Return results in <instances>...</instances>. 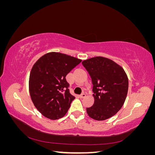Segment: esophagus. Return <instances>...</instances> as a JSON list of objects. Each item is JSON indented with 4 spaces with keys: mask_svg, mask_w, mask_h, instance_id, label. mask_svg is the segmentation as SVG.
Returning <instances> with one entry per match:
<instances>
[{
    "mask_svg": "<svg viewBox=\"0 0 155 155\" xmlns=\"http://www.w3.org/2000/svg\"><path fill=\"white\" fill-rule=\"evenodd\" d=\"M86 97V94H85V93L81 94V96H80V97H81V98H84V97Z\"/></svg>",
    "mask_w": 155,
    "mask_h": 155,
    "instance_id": "esophagus-1",
    "label": "esophagus"
}]
</instances>
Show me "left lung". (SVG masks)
Listing matches in <instances>:
<instances>
[{
    "label": "left lung",
    "instance_id": "1",
    "mask_svg": "<svg viewBox=\"0 0 155 155\" xmlns=\"http://www.w3.org/2000/svg\"><path fill=\"white\" fill-rule=\"evenodd\" d=\"M92 79L94 104L87 108L94 120H105L118 112L127 94L129 81L124 70L113 61L95 57L82 62Z\"/></svg>",
    "mask_w": 155,
    "mask_h": 155
}]
</instances>
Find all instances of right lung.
Listing matches in <instances>:
<instances>
[{
	"instance_id": "1",
	"label": "right lung",
	"mask_w": 155,
	"mask_h": 155,
	"mask_svg": "<svg viewBox=\"0 0 155 155\" xmlns=\"http://www.w3.org/2000/svg\"><path fill=\"white\" fill-rule=\"evenodd\" d=\"M81 59L58 52L41 57L33 66L29 90L35 107L44 116L58 120L67 114L75 97L70 92L67 75Z\"/></svg>"
}]
</instances>
